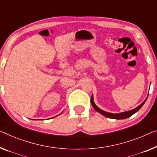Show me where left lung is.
Segmentation results:
<instances>
[{"label": "left lung", "instance_id": "obj_1", "mask_svg": "<svg viewBox=\"0 0 157 157\" xmlns=\"http://www.w3.org/2000/svg\"><path fill=\"white\" fill-rule=\"evenodd\" d=\"M147 98H146V99L144 100V101L140 105L137 107V108H135L134 109L131 110V111H126V112H123V113H108V112H106L104 111H103V110L100 109L99 108H98V107L96 106L94 102V99H93V95L92 96V97H91V104H92L93 108L97 112H99L102 115H104V116L107 117V118H113V119H125L128 118V117H130L131 116H132L133 114L136 113L139 111V110L142 108V106H143L144 103H145L146 100H147Z\"/></svg>", "mask_w": 157, "mask_h": 157}]
</instances>
